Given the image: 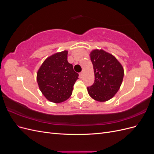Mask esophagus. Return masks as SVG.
Instances as JSON below:
<instances>
[{"label":"esophagus","mask_w":154,"mask_h":154,"mask_svg":"<svg viewBox=\"0 0 154 154\" xmlns=\"http://www.w3.org/2000/svg\"><path fill=\"white\" fill-rule=\"evenodd\" d=\"M83 71H82V72L80 73V77H82V76H83Z\"/></svg>","instance_id":"1"}]
</instances>
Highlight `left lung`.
<instances>
[{
	"instance_id": "obj_1",
	"label": "left lung",
	"mask_w": 154,
	"mask_h": 154,
	"mask_svg": "<svg viewBox=\"0 0 154 154\" xmlns=\"http://www.w3.org/2000/svg\"><path fill=\"white\" fill-rule=\"evenodd\" d=\"M95 80L87 87L88 94L94 100L104 102L114 96L122 85L124 70L114 56L103 49L92 50L90 53Z\"/></svg>"
}]
</instances>
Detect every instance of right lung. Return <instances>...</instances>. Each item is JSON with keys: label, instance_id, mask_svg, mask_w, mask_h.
I'll return each mask as SVG.
<instances>
[{"label": "right lung", "instance_id": "add662e5", "mask_svg": "<svg viewBox=\"0 0 154 154\" xmlns=\"http://www.w3.org/2000/svg\"><path fill=\"white\" fill-rule=\"evenodd\" d=\"M68 51L65 50L45 60L36 74L40 91L49 101L62 103L71 96L78 79L72 65L67 62Z\"/></svg>", "mask_w": 154, "mask_h": 154}]
</instances>
